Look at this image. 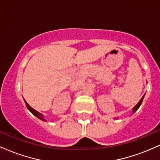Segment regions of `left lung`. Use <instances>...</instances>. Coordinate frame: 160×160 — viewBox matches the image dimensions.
<instances>
[{
	"label": "left lung",
	"instance_id": "8db88e82",
	"mask_svg": "<svg viewBox=\"0 0 160 160\" xmlns=\"http://www.w3.org/2000/svg\"><path fill=\"white\" fill-rule=\"evenodd\" d=\"M144 96H142V98H141V100L139 101V102H138V104H136V105H135V107L133 109H132V110H133V113H135V112L138 109V108H139V107H140V106H141V103H142V101H143V99H144Z\"/></svg>",
	"mask_w": 160,
	"mask_h": 160
}]
</instances>
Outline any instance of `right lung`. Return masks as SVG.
Here are the masks:
<instances>
[{
  "label": "right lung",
  "instance_id": "obj_1",
  "mask_svg": "<svg viewBox=\"0 0 160 160\" xmlns=\"http://www.w3.org/2000/svg\"><path fill=\"white\" fill-rule=\"evenodd\" d=\"M25 104H26V107H27L29 111L32 112L33 114H34V116H36V117H38V118H39L40 120H45L44 119H43V114H41V113H40L39 112L37 111L36 110L33 109V108H32V107H31V106L29 105V104H28L27 102H25Z\"/></svg>",
  "mask_w": 160,
  "mask_h": 160
}]
</instances>
